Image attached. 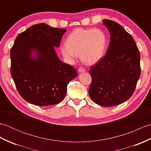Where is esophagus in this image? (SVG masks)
<instances>
[{
    "instance_id": "1",
    "label": "esophagus",
    "mask_w": 151,
    "mask_h": 151,
    "mask_svg": "<svg viewBox=\"0 0 151 151\" xmlns=\"http://www.w3.org/2000/svg\"><path fill=\"white\" fill-rule=\"evenodd\" d=\"M78 71L79 72V73H85L86 72V70L83 68V67H80V68L78 69Z\"/></svg>"
}]
</instances>
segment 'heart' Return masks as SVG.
Wrapping results in <instances>:
<instances>
[{
	"mask_svg": "<svg viewBox=\"0 0 151 151\" xmlns=\"http://www.w3.org/2000/svg\"><path fill=\"white\" fill-rule=\"evenodd\" d=\"M65 45L60 48V53L64 59L72 62L80 55L82 63L90 66L103 58L107 38L104 32L99 28H76L67 37Z\"/></svg>",
	"mask_w": 151,
	"mask_h": 151,
	"instance_id": "1",
	"label": "heart"
}]
</instances>
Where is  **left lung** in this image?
<instances>
[{"mask_svg": "<svg viewBox=\"0 0 151 151\" xmlns=\"http://www.w3.org/2000/svg\"><path fill=\"white\" fill-rule=\"evenodd\" d=\"M110 41L106 54L89 70V95L102 106L120 104L130 98L140 77V53L135 41L119 24L104 19Z\"/></svg>", "mask_w": 151, "mask_h": 151, "instance_id": "8db88e82", "label": "left lung"}]
</instances>
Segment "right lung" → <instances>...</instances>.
Masks as SVG:
<instances>
[{
    "label": "right lung",
    "instance_id": "1",
    "mask_svg": "<svg viewBox=\"0 0 151 151\" xmlns=\"http://www.w3.org/2000/svg\"><path fill=\"white\" fill-rule=\"evenodd\" d=\"M65 29L45 23L32 25L16 37L10 50L11 75L25 101L40 106L58 104L76 69L62 62L54 49Z\"/></svg>",
    "mask_w": 151,
    "mask_h": 151
}]
</instances>
